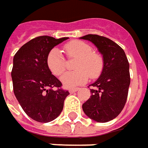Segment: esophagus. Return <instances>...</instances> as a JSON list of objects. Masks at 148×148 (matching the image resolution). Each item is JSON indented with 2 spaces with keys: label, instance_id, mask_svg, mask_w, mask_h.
<instances>
[{
  "label": "esophagus",
  "instance_id": "1",
  "mask_svg": "<svg viewBox=\"0 0 148 148\" xmlns=\"http://www.w3.org/2000/svg\"><path fill=\"white\" fill-rule=\"evenodd\" d=\"M78 90H79L78 88H72V89H69V93H70V94H73V93L76 92Z\"/></svg>",
  "mask_w": 148,
  "mask_h": 148
}]
</instances>
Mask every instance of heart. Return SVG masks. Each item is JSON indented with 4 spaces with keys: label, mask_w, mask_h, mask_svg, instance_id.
Returning a JSON list of instances; mask_svg holds the SVG:
<instances>
[{
    "label": "heart",
    "mask_w": 148,
    "mask_h": 148,
    "mask_svg": "<svg viewBox=\"0 0 148 148\" xmlns=\"http://www.w3.org/2000/svg\"><path fill=\"white\" fill-rule=\"evenodd\" d=\"M65 50L69 56L79 58V60L76 66L77 71L67 72L61 77L64 87L72 88L85 83L89 76L92 78L99 76L103 69V59L99 54L92 53L90 45L81 40H74L66 45ZM46 62L54 76H60L65 71V60L58 49H53L49 53Z\"/></svg>",
    "instance_id": "obj_1"
}]
</instances>
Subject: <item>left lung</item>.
I'll return each mask as SVG.
<instances>
[{
	"label": "left lung",
	"mask_w": 148,
	"mask_h": 148,
	"mask_svg": "<svg viewBox=\"0 0 148 148\" xmlns=\"http://www.w3.org/2000/svg\"><path fill=\"white\" fill-rule=\"evenodd\" d=\"M92 42L103 56L99 77L90 86L91 96L82 105L86 116L104 123L116 118L125 107L130 84V64L123 49L112 40L99 35L80 37Z\"/></svg>",
	"instance_id": "1"
}]
</instances>
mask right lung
Wrapping results in <instances>:
<instances>
[{"label":"right lung","instance_id":"obj_1","mask_svg":"<svg viewBox=\"0 0 148 148\" xmlns=\"http://www.w3.org/2000/svg\"><path fill=\"white\" fill-rule=\"evenodd\" d=\"M68 37L42 36L29 40L15 53L11 77L14 93L25 113L36 121L47 123L60 115L69 95L47 66L50 50ZM56 87L58 90H53Z\"/></svg>","mask_w":148,"mask_h":148}]
</instances>
